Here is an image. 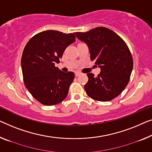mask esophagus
<instances>
[{
  "label": "esophagus",
  "instance_id": "34e87169",
  "mask_svg": "<svg viewBox=\"0 0 152 152\" xmlns=\"http://www.w3.org/2000/svg\"><path fill=\"white\" fill-rule=\"evenodd\" d=\"M80 72H75V76H80Z\"/></svg>",
  "mask_w": 152,
  "mask_h": 152
}]
</instances>
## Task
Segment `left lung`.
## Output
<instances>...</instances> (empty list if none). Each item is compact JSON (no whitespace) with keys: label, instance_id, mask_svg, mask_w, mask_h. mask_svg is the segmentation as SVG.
Masks as SVG:
<instances>
[{"label":"left lung","instance_id":"left-lung-1","mask_svg":"<svg viewBox=\"0 0 152 152\" xmlns=\"http://www.w3.org/2000/svg\"><path fill=\"white\" fill-rule=\"evenodd\" d=\"M74 35L87 44L91 60L96 61L101 69L97 77L92 73L87 74L89 80L85 85L86 93L95 100H112L130 80L133 60L128 46L116 33L102 26Z\"/></svg>","mask_w":152,"mask_h":152}]
</instances>
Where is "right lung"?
I'll list each match as a JSON object with an SVG mask.
<instances>
[{
  "mask_svg": "<svg viewBox=\"0 0 152 152\" xmlns=\"http://www.w3.org/2000/svg\"><path fill=\"white\" fill-rule=\"evenodd\" d=\"M75 38L72 33L45 31L33 36L24 48L21 59L24 85L42 104H57L67 96L74 72L65 73L54 64L60 62L65 48Z\"/></svg>",
  "mask_w": 152,
  "mask_h": 152,
  "instance_id": "right-lung-1",
  "label": "right lung"
}]
</instances>
